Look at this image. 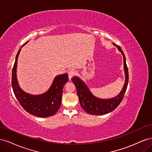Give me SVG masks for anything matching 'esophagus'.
<instances>
[{"mask_svg": "<svg viewBox=\"0 0 152 152\" xmlns=\"http://www.w3.org/2000/svg\"><path fill=\"white\" fill-rule=\"evenodd\" d=\"M76 73H77V71L75 70H73V69H72V70H70V71H69L68 72L69 79L70 80L73 77H74L76 75Z\"/></svg>", "mask_w": 152, "mask_h": 152, "instance_id": "1", "label": "esophagus"}]
</instances>
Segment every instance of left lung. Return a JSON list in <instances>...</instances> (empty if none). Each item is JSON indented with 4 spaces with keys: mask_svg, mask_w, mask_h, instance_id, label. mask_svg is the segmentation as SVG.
Returning <instances> with one entry per match:
<instances>
[{
    "mask_svg": "<svg viewBox=\"0 0 152 152\" xmlns=\"http://www.w3.org/2000/svg\"><path fill=\"white\" fill-rule=\"evenodd\" d=\"M113 44L116 45V47L123 55L124 71H125L126 73L125 84H124V87L120 94L117 97L109 99H102L96 98L91 94L87 86L79 77H73L71 79L73 84L75 86L77 95L79 96V102L82 108L87 113L91 115H101L108 113L113 111L120 104L124 98V94L126 93L129 82V72L126 61V57L121 48L115 44L113 43Z\"/></svg>",
    "mask_w": 152,
    "mask_h": 152,
    "instance_id": "8db88e82",
    "label": "left lung"
}]
</instances>
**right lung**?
Returning a JSON list of instances; mask_svg holds the SVG:
<instances>
[{
	"instance_id": "right-lung-1",
	"label": "right lung",
	"mask_w": 152,
	"mask_h": 152,
	"mask_svg": "<svg viewBox=\"0 0 152 152\" xmlns=\"http://www.w3.org/2000/svg\"><path fill=\"white\" fill-rule=\"evenodd\" d=\"M20 50L21 48L16 54L12 72L11 84L16 99L21 107L33 115L39 117H48L54 115L61 106L63 87L68 80V74L64 73L56 76L51 87L44 94L34 96L25 93L19 87L16 77L17 61Z\"/></svg>"
}]
</instances>
